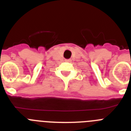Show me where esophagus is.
<instances>
[{
  "label": "esophagus",
  "mask_w": 131,
  "mask_h": 131,
  "mask_svg": "<svg viewBox=\"0 0 131 131\" xmlns=\"http://www.w3.org/2000/svg\"><path fill=\"white\" fill-rule=\"evenodd\" d=\"M70 61H71V60H70V59H66L65 60V62H70Z\"/></svg>",
  "instance_id": "1"
}]
</instances>
